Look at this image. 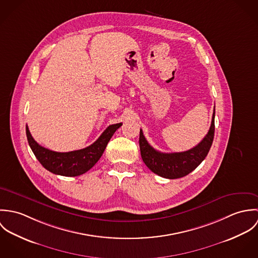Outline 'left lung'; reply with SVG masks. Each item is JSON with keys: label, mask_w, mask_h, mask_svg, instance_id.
Instances as JSON below:
<instances>
[{"label": "left lung", "mask_w": 258, "mask_h": 258, "mask_svg": "<svg viewBox=\"0 0 258 258\" xmlns=\"http://www.w3.org/2000/svg\"><path fill=\"white\" fill-rule=\"evenodd\" d=\"M215 109L208 134L196 146L184 152L162 153L148 143L140 129L139 145L141 157L148 168L155 174L166 179H178L192 172L207 157L215 136Z\"/></svg>", "instance_id": "obj_1"}]
</instances>
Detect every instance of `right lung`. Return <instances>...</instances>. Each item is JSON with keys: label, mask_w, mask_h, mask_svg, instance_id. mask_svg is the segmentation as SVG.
I'll return each instance as SVG.
<instances>
[{"label": "right lung", "mask_w": 258, "mask_h": 258, "mask_svg": "<svg viewBox=\"0 0 258 258\" xmlns=\"http://www.w3.org/2000/svg\"><path fill=\"white\" fill-rule=\"evenodd\" d=\"M121 125L122 123H117L108 126L100 137L90 146L66 153L54 152L38 145L31 135L28 126H26V132L29 145L43 168L55 175L76 177L86 173L97 163L110 141L111 137Z\"/></svg>", "instance_id": "add662e5"}]
</instances>
